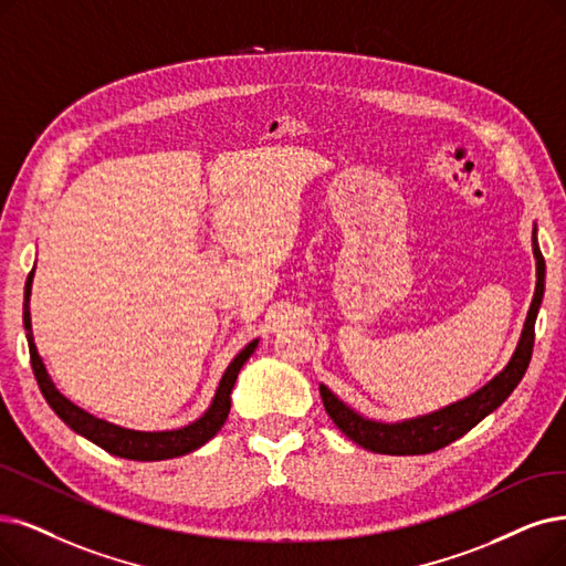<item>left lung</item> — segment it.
Wrapping results in <instances>:
<instances>
[{
    "instance_id": "obj_1",
    "label": "left lung",
    "mask_w": 566,
    "mask_h": 566,
    "mask_svg": "<svg viewBox=\"0 0 566 566\" xmlns=\"http://www.w3.org/2000/svg\"><path fill=\"white\" fill-rule=\"evenodd\" d=\"M532 251L536 260V287L534 297L527 311V318L520 332L517 346L506 361V367L492 376L483 388L471 392L469 397L443 406L439 411L406 418L397 422H382L371 420L357 413L355 409L338 399L325 382H321V397L325 403L327 416L334 420V424L342 429V432L353 439L357 446L371 450V453L380 455H424L434 453V450L458 441L464 437L471 427H476L485 416L500 409V406L509 399V395L517 388V382L523 380L534 348V323L544 302V290H546V262L544 255L538 251V239H536V224L532 230Z\"/></svg>"
}]
</instances>
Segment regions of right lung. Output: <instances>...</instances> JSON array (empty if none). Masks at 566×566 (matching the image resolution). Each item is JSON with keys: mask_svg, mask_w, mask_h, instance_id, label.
Segmentation results:
<instances>
[{"mask_svg": "<svg viewBox=\"0 0 566 566\" xmlns=\"http://www.w3.org/2000/svg\"><path fill=\"white\" fill-rule=\"evenodd\" d=\"M32 281H34V269L30 271L28 283H25V302H22V325H25L28 332V346H30V359H32V369L36 376L39 388L46 397L51 409L64 420V424H70L76 434L85 437L87 441L97 443L99 448H104L106 453L116 455V458H125V460H139V462H157V460H171V458H180L188 455L192 450L201 448L207 441H211L218 429L224 424L230 416V406H232V390L237 376L241 371V367L248 361L260 344V338H253L243 350H239V355L230 361L228 369H224L216 395L209 403V409L201 413L197 420L176 427V429H163V432H142V429H129V427H120L113 424L108 420H102L93 413H87L81 406H76L74 401L66 399L57 388L55 382L43 365V359L36 350L34 344V332H32V315H30V297H32Z\"/></svg>", "mask_w": 566, "mask_h": 566, "instance_id": "1", "label": "right lung"}]
</instances>
